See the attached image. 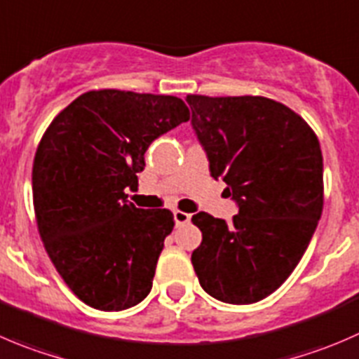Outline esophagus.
<instances>
[{"label": "esophagus", "mask_w": 359, "mask_h": 359, "mask_svg": "<svg viewBox=\"0 0 359 359\" xmlns=\"http://www.w3.org/2000/svg\"><path fill=\"white\" fill-rule=\"evenodd\" d=\"M191 219V215H188V212H183V211H175V222L176 225H184V223H188Z\"/></svg>", "instance_id": "34e87169"}]
</instances>
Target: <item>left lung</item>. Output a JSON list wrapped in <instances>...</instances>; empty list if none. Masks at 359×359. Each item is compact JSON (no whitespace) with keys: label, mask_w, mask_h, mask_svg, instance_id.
<instances>
[{"label":"left lung","mask_w":359,"mask_h":359,"mask_svg":"<svg viewBox=\"0 0 359 359\" xmlns=\"http://www.w3.org/2000/svg\"><path fill=\"white\" fill-rule=\"evenodd\" d=\"M187 102L209 172L237 205L230 223L191 216L202 232L195 274L212 299L255 304L288 279L321 218L319 141L288 106L260 95H187Z\"/></svg>","instance_id":"obj_1"}]
</instances>
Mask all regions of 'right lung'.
<instances>
[{
    "instance_id": "right-lung-1",
    "label": "right lung",
    "mask_w": 359,
    "mask_h": 359,
    "mask_svg": "<svg viewBox=\"0 0 359 359\" xmlns=\"http://www.w3.org/2000/svg\"><path fill=\"white\" fill-rule=\"evenodd\" d=\"M190 118L175 95L90 90L50 123L33 165L38 230L71 292L99 311H123L148 297L169 209L129 204L148 147Z\"/></svg>"
}]
</instances>
